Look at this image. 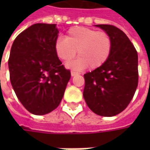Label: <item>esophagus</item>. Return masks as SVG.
Segmentation results:
<instances>
[{
    "label": "esophagus",
    "mask_w": 150,
    "mask_h": 150,
    "mask_svg": "<svg viewBox=\"0 0 150 150\" xmlns=\"http://www.w3.org/2000/svg\"><path fill=\"white\" fill-rule=\"evenodd\" d=\"M78 74H80V73L78 72H76V71H72V72H71V75H72V77H73V76H76V75H78Z\"/></svg>",
    "instance_id": "esophagus-1"
}]
</instances>
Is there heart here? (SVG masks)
<instances>
[{
  "mask_svg": "<svg viewBox=\"0 0 150 150\" xmlns=\"http://www.w3.org/2000/svg\"><path fill=\"white\" fill-rule=\"evenodd\" d=\"M112 47L108 33L83 26L69 29L65 38H58L54 44L56 54L64 62L72 60L77 52L79 58L70 67L78 69L86 66L96 69L103 65L111 54Z\"/></svg>",
  "mask_w": 150,
  "mask_h": 150,
  "instance_id": "heart-1",
  "label": "heart"
}]
</instances>
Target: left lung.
Wrapping results in <instances>:
<instances>
[{
	"label": "left lung",
	"instance_id": "left-lung-1",
	"mask_svg": "<svg viewBox=\"0 0 150 150\" xmlns=\"http://www.w3.org/2000/svg\"><path fill=\"white\" fill-rule=\"evenodd\" d=\"M109 34L112 52L106 62L84 74L83 98L93 112L117 115L128 107L139 82L138 52L126 34L112 25H96Z\"/></svg>",
	"mask_w": 150,
	"mask_h": 150
}]
</instances>
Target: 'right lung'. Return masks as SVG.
I'll return each mask as SVG.
<instances>
[{"instance_id": "1", "label": "right lung", "mask_w": 150, "mask_h": 150, "mask_svg": "<svg viewBox=\"0 0 150 150\" xmlns=\"http://www.w3.org/2000/svg\"><path fill=\"white\" fill-rule=\"evenodd\" d=\"M56 24L38 23L16 38L8 66L16 95L27 111L43 115L60 104L71 78L55 52Z\"/></svg>"}]
</instances>
